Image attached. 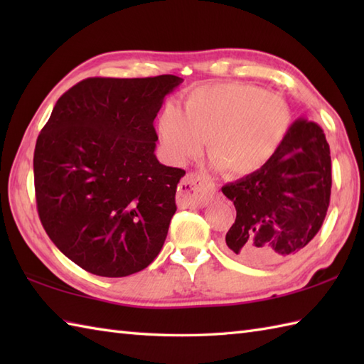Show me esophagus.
Returning a JSON list of instances; mask_svg holds the SVG:
<instances>
[{
  "instance_id": "34e87169",
  "label": "esophagus",
  "mask_w": 364,
  "mask_h": 364,
  "mask_svg": "<svg viewBox=\"0 0 364 364\" xmlns=\"http://www.w3.org/2000/svg\"><path fill=\"white\" fill-rule=\"evenodd\" d=\"M215 196V188L197 173H188L178 186V205L183 208H203Z\"/></svg>"
}]
</instances>
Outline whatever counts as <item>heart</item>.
<instances>
[{"instance_id":"1","label":"heart","mask_w":364,"mask_h":364,"mask_svg":"<svg viewBox=\"0 0 364 364\" xmlns=\"http://www.w3.org/2000/svg\"><path fill=\"white\" fill-rule=\"evenodd\" d=\"M292 115L282 97L244 82H218L191 90L183 111L168 105L158 117L167 156L176 164L196 158L208 139L214 168L244 178L264 168L286 139Z\"/></svg>"}]
</instances>
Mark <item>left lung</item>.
<instances>
[{"label":"left lung","mask_w":364,"mask_h":364,"mask_svg":"<svg viewBox=\"0 0 364 364\" xmlns=\"http://www.w3.org/2000/svg\"><path fill=\"white\" fill-rule=\"evenodd\" d=\"M222 192L236 208L223 241L227 253L252 266L296 255L318 235L330 205L331 158L322 128L297 119L264 168Z\"/></svg>","instance_id":"obj_1"}]
</instances>
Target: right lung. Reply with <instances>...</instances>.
Wrapping results in <instances>:
<instances>
[{
  "label": "right lung",
  "instance_id": "add662e5",
  "mask_svg": "<svg viewBox=\"0 0 364 364\" xmlns=\"http://www.w3.org/2000/svg\"><path fill=\"white\" fill-rule=\"evenodd\" d=\"M181 82L175 75L82 80L37 137L38 218L54 245L90 274H136L164 245L186 172L156 159L153 122Z\"/></svg>",
  "mask_w": 364,
  "mask_h": 364
}]
</instances>
